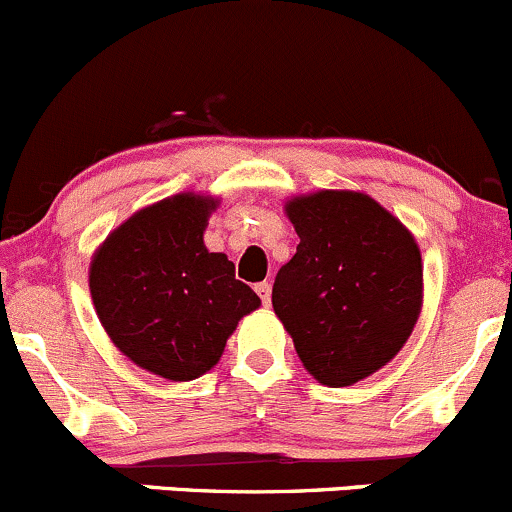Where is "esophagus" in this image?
<instances>
[{"label":"esophagus","instance_id":"1","mask_svg":"<svg viewBox=\"0 0 512 512\" xmlns=\"http://www.w3.org/2000/svg\"><path fill=\"white\" fill-rule=\"evenodd\" d=\"M256 293L261 295L263 305H268V303H271V283H268V281H263V283H256Z\"/></svg>","mask_w":512,"mask_h":512}]
</instances>
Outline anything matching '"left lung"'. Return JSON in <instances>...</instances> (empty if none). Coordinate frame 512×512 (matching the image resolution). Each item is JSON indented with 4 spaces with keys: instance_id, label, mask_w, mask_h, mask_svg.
<instances>
[{
    "instance_id": "left-lung-1",
    "label": "left lung",
    "mask_w": 512,
    "mask_h": 512,
    "mask_svg": "<svg viewBox=\"0 0 512 512\" xmlns=\"http://www.w3.org/2000/svg\"><path fill=\"white\" fill-rule=\"evenodd\" d=\"M300 244L273 283V310L303 367L350 387L412 335L424 298L412 231L362 192L320 189L286 202Z\"/></svg>"
}]
</instances>
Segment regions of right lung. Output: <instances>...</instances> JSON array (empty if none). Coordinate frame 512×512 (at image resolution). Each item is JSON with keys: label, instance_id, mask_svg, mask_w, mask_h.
Wrapping results in <instances>:
<instances>
[{"label": "right lung", "instance_id": "right-lung-1", "mask_svg": "<svg viewBox=\"0 0 512 512\" xmlns=\"http://www.w3.org/2000/svg\"><path fill=\"white\" fill-rule=\"evenodd\" d=\"M219 199L182 192L110 231L88 271L100 325L142 370L189 382L212 370L239 320L261 305L234 263L209 254Z\"/></svg>", "mask_w": 512, "mask_h": 512}]
</instances>
